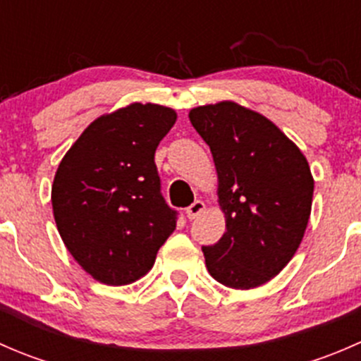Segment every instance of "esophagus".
Masks as SVG:
<instances>
[{"instance_id": "obj_1", "label": "esophagus", "mask_w": 361, "mask_h": 361, "mask_svg": "<svg viewBox=\"0 0 361 361\" xmlns=\"http://www.w3.org/2000/svg\"><path fill=\"white\" fill-rule=\"evenodd\" d=\"M204 211H206V204L202 201H195L192 206L187 207V218L188 220H194V218H197Z\"/></svg>"}]
</instances>
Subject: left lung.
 I'll return each mask as SVG.
<instances>
[{
	"label": "left lung",
	"mask_w": 361,
	"mask_h": 361,
	"mask_svg": "<svg viewBox=\"0 0 361 361\" xmlns=\"http://www.w3.org/2000/svg\"><path fill=\"white\" fill-rule=\"evenodd\" d=\"M213 154L225 234L202 246L221 285L250 290L271 281L300 246L314 180L307 159L276 123L234 101L188 113Z\"/></svg>",
	"instance_id": "8db88e82"
}]
</instances>
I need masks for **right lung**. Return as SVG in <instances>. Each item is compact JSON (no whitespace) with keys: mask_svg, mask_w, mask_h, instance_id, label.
<instances>
[{"mask_svg":"<svg viewBox=\"0 0 361 361\" xmlns=\"http://www.w3.org/2000/svg\"><path fill=\"white\" fill-rule=\"evenodd\" d=\"M176 111L133 103L94 120L57 167L52 207L57 231L96 281L134 283L154 267L176 228L160 194L155 150Z\"/></svg>","mask_w":361,"mask_h":361,"instance_id":"right-lung-1","label":"right lung"}]
</instances>
